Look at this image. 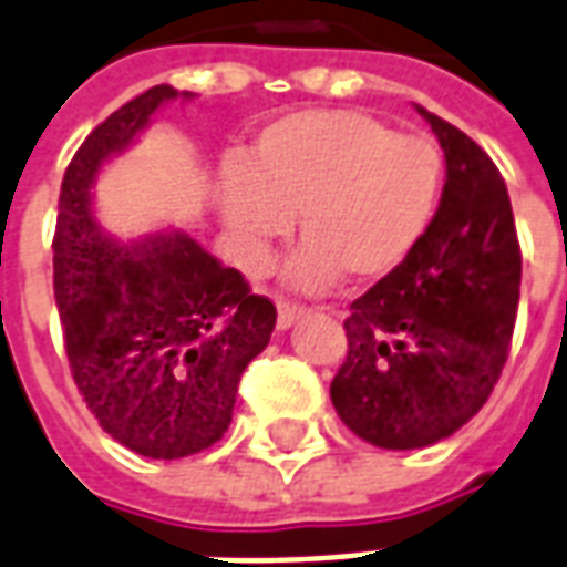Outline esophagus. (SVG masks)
I'll return each mask as SVG.
<instances>
[{"label": "esophagus", "mask_w": 567, "mask_h": 567, "mask_svg": "<svg viewBox=\"0 0 567 567\" xmlns=\"http://www.w3.org/2000/svg\"><path fill=\"white\" fill-rule=\"evenodd\" d=\"M276 323H279V330H288V327H293V321L300 318V315H306V306H300V302H291V300H279L276 302Z\"/></svg>", "instance_id": "obj_1"}]
</instances>
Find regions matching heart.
Returning a JSON list of instances; mask_svg holds the SVG:
<instances>
[{"mask_svg":"<svg viewBox=\"0 0 567 567\" xmlns=\"http://www.w3.org/2000/svg\"><path fill=\"white\" fill-rule=\"evenodd\" d=\"M443 154L427 136L399 133L365 112L309 110L267 124L244 168L219 178V210L252 274L291 231L302 246L288 282L327 288L344 274L378 282L408 258L437 214Z\"/></svg>","mask_w":567,"mask_h":567,"instance_id":"heart-1","label":"heart"}]
</instances>
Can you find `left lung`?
Segmentation results:
<instances>
[{
	"label": "left lung",
	"mask_w": 567,
	"mask_h": 567,
	"mask_svg": "<svg viewBox=\"0 0 567 567\" xmlns=\"http://www.w3.org/2000/svg\"><path fill=\"white\" fill-rule=\"evenodd\" d=\"M446 157L425 237L351 302L348 357L330 399L357 437L425 449L482 410L503 374L520 297V246L494 159L464 130L416 106Z\"/></svg>",
	"instance_id": "obj_1"
}]
</instances>
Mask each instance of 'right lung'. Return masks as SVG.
<instances>
[{"label":"right lung","mask_w":567,"mask_h":567,"mask_svg":"<svg viewBox=\"0 0 567 567\" xmlns=\"http://www.w3.org/2000/svg\"><path fill=\"white\" fill-rule=\"evenodd\" d=\"M175 97L193 94L154 85L89 133L64 172L53 237L55 306L76 389L112 440L157 461L223 440L240 374L276 327L274 302L193 237L157 231L124 244L94 216L103 163Z\"/></svg>","instance_id":"right-lung-1"}]
</instances>
